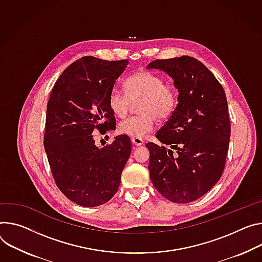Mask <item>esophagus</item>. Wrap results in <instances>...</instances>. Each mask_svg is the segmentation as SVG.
I'll list each match as a JSON object with an SVG mask.
<instances>
[{
    "label": "esophagus",
    "mask_w": 262,
    "mask_h": 262,
    "mask_svg": "<svg viewBox=\"0 0 262 262\" xmlns=\"http://www.w3.org/2000/svg\"><path fill=\"white\" fill-rule=\"evenodd\" d=\"M132 143L135 146H141L144 144V141L140 138H132Z\"/></svg>",
    "instance_id": "esophagus-1"
}]
</instances>
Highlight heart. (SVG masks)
I'll return each mask as SVG.
<instances>
[{
	"instance_id": "obj_1",
	"label": "heart",
	"mask_w": 262,
	"mask_h": 262,
	"mask_svg": "<svg viewBox=\"0 0 262 262\" xmlns=\"http://www.w3.org/2000/svg\"><path fill=\"white\" fill-rule=\"evenodd\" d=\"M126 94L113 90L108 105L117 117H124L132 101L142 99L139 116L128 117L118 124V132L132 138H144L156 127V116L166 119L178 106L177 89L165 83L162 76L152 72H140L128 77L124 83Z\"/></svg>"
}]
</instances>
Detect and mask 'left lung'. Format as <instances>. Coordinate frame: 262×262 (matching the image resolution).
<instances>
[{
    "mask_svg": "<svg viewBox=\"0 0 262 262\" xmlns=\"http://www.w3.org/2000/svg\"><path fill=\"white\" fill-rule=\"evenodd\" d=\"M147 69L167 73L179 92L176 111L156 136L170 149L146 144L150 180L170 202H193L219 182L225 168L231 135L226 93L193 57L156 59Z\"/></svg>",
    "mask_w": 262,
    "mask_h": 262,
    "instance_id": "left-lung-1",
    "label": "left lung"
}]
</instances>
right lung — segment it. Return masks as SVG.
<instances>
[{"label": "right lung", "instance_id": "add662e5", "mask_svg": "<svg viewBox=\"0 0 262 262\" xmlns=\"http://www.w3.org/2000/svg\"><path fill=\"white\" fill-rule=\"evenodd\" d=\"M127 59L84 56L71 63L56 80L47 104L45 150L60 191L83 207L108 202L120 185L132 144L117 136L98 148L94 133L114 129L108 97Z\"/></svg>", "mask_w": 262, "mask_h": 262}]
</instances>
